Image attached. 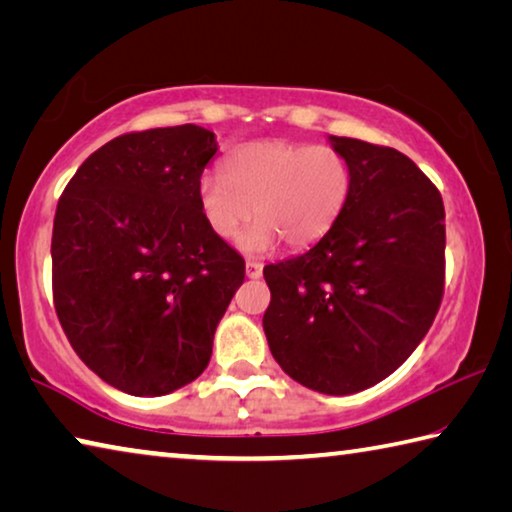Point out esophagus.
I'll list each match as a JSON object with an SVG mask.
<instances>
[{
    "label": "esophagus",
    "instance_id": "obj_1",
    "mask_svg": "<svg viewBox=\"0 0 512 512\" xmlns=\"http://www.w3.org/2000/svg\"><path fill=\"white\" fill-rule=\"evenodd\" d=\"M262 264L259 262H246V277H250V280H259L262 277Z\"/></svg>",
    "mask_w": 512,
    "mask_h": 512
}]
</instances>
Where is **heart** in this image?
<instances>
[{
	"instance_id": "heart-1",
	"label": "heart",
	"mask_w": 512,
	"mask_h": 512,
	"mask_svg": "<svg viewBox=\"0 0 512 512\" xmlns=\"http://www.w3.org/2000/svg\"><path fill=\"white\" fill-rule=\"evenodd\" d=\"M350 192V167L325 144L262 140L239 146L223 160V176H203L198 205L216 237L239 239L248 255L273 250L280 239L293 250L323 239Z\"/></svg>"
}]
</instances>
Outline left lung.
<instances>
[{"label":"left lung","instance_id":"obj_1","mask_svg":"<svg viewBox=\"0 0 512 512\" xmlns=\"http://www.w3.org/2000/svg\"><path fill=\"white\" fill-rule=\"evenodd\" d=\"M327 142L350 167V192L307 253L264 268L273 359L298 384L352 395L411 357L445 287V207L404 153L352 137Z\"/></svg>","mask_w":512,"mask_h":512}]
</instances>
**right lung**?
<instances>
[{
  "label": "right lung",
  "instance_id": "right-lung-1",
  "mask_svg": "<svg viewBox=\"0 0 512 512\" xmlns=\"http://www.w3.org/2000/svg\"><path fill=\"white\" fill-rule=\"evenodd\" d=\"M216 151V135L194 124L121 135L58 201V320L85 366L128 395L160 397L201 375L244 282V259L198 205Z\"/></svg>",
  "mask_w": 512,
  "mask_h": 512
}]
</instances>
